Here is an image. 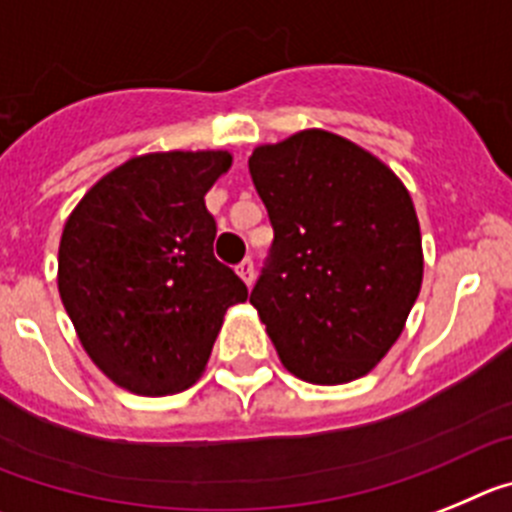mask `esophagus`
I'll return each instance as SVG.
<instances>
[{
    "label": "esophagus",
    "instance_id": "1",
    "mask_svg": "<svg viewBox=\"0 0 512 512\" xmlns=\"http://www.w3.org/2000/svg\"><path fill=\"white\" fill-rule=\"evenodd\" d=\"M237 273L247 286H252V283H255V262H252L250 257H244V260L237 265Z\"/></svg>",
    "mask_w": 512,
    "mask_h": 512
}]
</instances>
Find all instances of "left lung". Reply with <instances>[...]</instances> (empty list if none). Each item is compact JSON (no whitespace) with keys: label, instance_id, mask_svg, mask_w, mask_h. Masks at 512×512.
Here are the masks:
<instances>
[{"label":"left lung","instance_id":"1","mask_svg":"<svg viewBox=\"0 0 512 512\" xmlns=\"http://www.w3.org/2000/svg\"><path fill=\"white\" fill-rule=\"evenodd\" d=\"M250 175L275 234L250 304L283 366L309 384L361 379L422 286L410 193L371 151L322 128L257 146Z\"/></svg>","mask_w":512,"mask_h":512}]
</instances>
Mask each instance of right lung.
<instances>
[{"label": "right lung", "mask_w": 512, "mask_h": 512, "mask_svg": "<svg viewBox=\"0 0 512 512\" xmlns=\"http://www.w3.org/2000/svg\"><path fill=\"white\" fill-rule=\"evenodd\" d=\"M229 151H157L97 180L64 224L59 293L82 348L121 389L164 397L201 379L229 306L206 193Z\"/></svg>", "instance_id": "add662e5"}]
</instances>
